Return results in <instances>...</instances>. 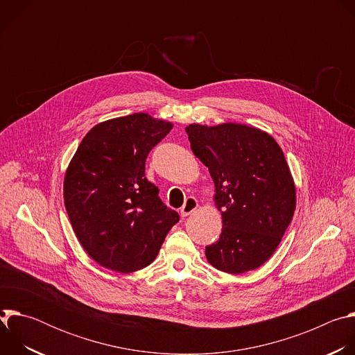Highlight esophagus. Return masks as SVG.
Instances as JSON below:
<instances>
[{"instance_id": "esophagus-1", "label": "esophagus", "mask_w": 355, "mask_h": 355, "mask_svg": "<svg viewBox=\"0 0 355 355\" xmlns=\"http://www.w3.org/2000/svg\"><path fill=\"white\" fill-rule=\"evenodd\" d=\"M198 208V200L193 196H188L184 202V205L181 208V216L187 218L188 215H191L195 209Z\"/></svg>"}]
</instances>
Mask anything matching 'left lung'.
I'll return each instance as SVG.
<instances>
[{
	"mask_svg": "<svg viewBox=\"0 0 355 355\" xmlns=\"http://www.w3.org/2000/svg\"><path fill=\"white\" fill-rule=\"evenodd\" d=\"M193 155L209 168L222 233L208 261L227 274L263 266L289 226L295 182L281 147L268 133L240 123L185 128Z\"/></svg>",
	"mask_w": 355,
	"mask_h": 355,
	"instance_id": "left-lung-1",
	"label": "left lung"
}]
</instances>
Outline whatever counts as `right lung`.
<instances>
[{"mask_svg":"<svg viewBox=\"0 0 355 355\" xmlns=\"http://www.w3.org/2000/svg\"><path fill=\"white\" fill-rule=\"evenodd\" d=\"M173 123L132 114L95 125L81 140L64 177L73 230L99 266L133 272L155 261L180 220L144 177L146 159Z\"/></svg>","mask_w":355,"mask_h":355,"instance_id":"obj_1","label":"right lung"}]
</instances>
